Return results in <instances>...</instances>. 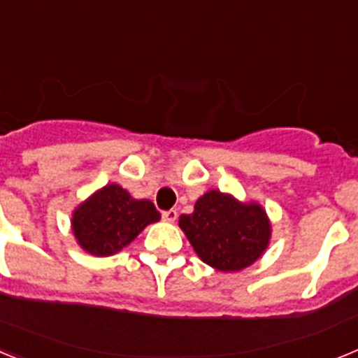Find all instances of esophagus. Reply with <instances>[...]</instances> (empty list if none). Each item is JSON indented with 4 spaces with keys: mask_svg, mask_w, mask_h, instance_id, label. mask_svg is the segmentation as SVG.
Listing matches in <instances>:
<instances>
[{
    "mask_svg": "<svg viewBox=\"0 0 358 358\" xmlns=\"http://www.w3.org/2000/svg\"><path fill=\"white\" fill-rule=\"evenodd\" d=\"M176 218H177V211L176 210L163 211V220H166V222H176Z\"/></svg>",
    "mask_w": 358,
    "mask_h": 358,
    "instance_id": "34e87169",
    "label": "esophagus"
}]
</instances>
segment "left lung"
I'll list each match as a JSON object with an SVG mask.
<instances>
[{"label": "left lung", "instance_id": "8db88e82", "mask_svg": "<svg viewBox=\"0 0 358 358\" xmlns=\"http://www.w3.org/2000/svg\"><path fill=\"white\" fill-rule=\"evenodd\" d=\"M179 227L199 258L222 273H236L255 264L267 251L273 235L262 204L242 202L220 189L201 195L194 213L179 217Z\"/></svg>", "mask_w": 358, "mask_h": 358}]
</instances>
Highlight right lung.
I'll return each instance as SVG.
<instances>
[{"instance_id":"add662e5","label":"right lung","mask_w":358,"mask_h":358,"mask_svg":"<svg viewBox=\"0 0 358 358\" xmlns=\"http://www.w3.org/2000/svg\"><path fill=\"white\" fill-rule=\"evenodd\" d=\"M159 211L147 199H134L116 182L96 189L71 213L77 243L93 256H110L127 248L148 224L159 222Z\"/></svg>"}]
</instances>
